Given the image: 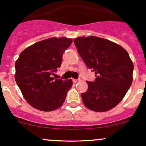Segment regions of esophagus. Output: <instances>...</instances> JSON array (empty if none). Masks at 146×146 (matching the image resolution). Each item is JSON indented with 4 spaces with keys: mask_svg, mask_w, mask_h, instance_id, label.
I'll return each instance as SVG.
<instances>
[{
    "mask_svg": "<svg viewBox=\"0 0 146 146\" xmlns=\"http://www.w3.org/2000/svg\"><path fill=\"white\" fill-rule=\"evenodd\" d=\"M73 82L74 83H76L77 82H78V80H77V79H73Z\"/></svg>",
    "mask_w": 146,
    "mask_h": 146,
    "instance_id": "34e87169",
    "label": "esophagus"
}]
</instances>
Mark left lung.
Instances as JSON below:
<instances>
[{
    "label": "left lung",
    "instance_id": "left-lung-1",
    "mask_svg": "<svg viewBox=\"0 0 146 146\" xmlns=\"http://www.w3.org/2000/svg\"><path fill=\"white\" fill-rule=\"evenodd\" d=\"M78 52L88 68L95 72L94 82H88L82 93L84 106L96 112L113 108L125 96L133 82V63L120 45L96 36L74 39Z\"/></svg>",
    "mask_w": 146,
    "mask_h": 146
}]
</instances>
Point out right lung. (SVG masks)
Instances as JSON below:
<instances>
[{
  "instance_id": "add662e5",
  "label": "right lung",
  "mask_w": 146,
  "mask_h": 146,
  "mask_svg": "<svg viewBox=\"0 0 146 146\" xmlns=\"http://www.w3.org/2000/svg\"><path fill=\"white\" fill-rule=\"evenodd\" d=\"M72 41L66 37L50 38L28 46L20 54L15 63V79L32 107L48 112L63 104L73 81L53 76Z\"/></svg>"
}]
</instances>
